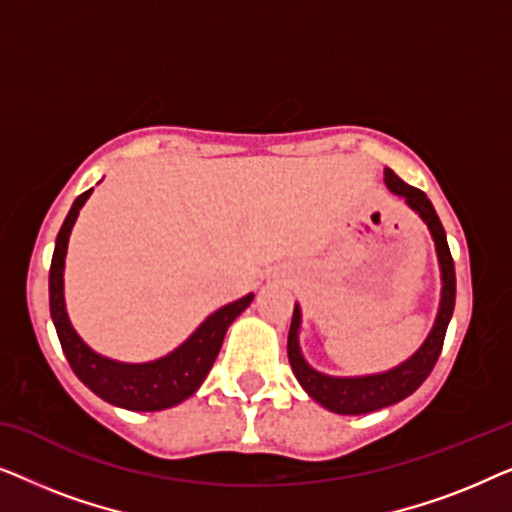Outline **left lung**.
Masks as SVG:
<instances>
[{
    "label": "left lung",
    "instance_id": "8db88e82",
    "mask_svg": "<svg viewBox=\"0 0 512 512\" xmlns=\"http://www.w3.org/2000/svg\"><path fill=\"white\" fill-rule=\"evenodd\" d=\"M384 181L396 195H403L405 202L422 216L426 226H429L433 242H436L440 272H443V298H440L438 319L433 324V331L417 354L401 366L389 370L382 375H366V377H328L310 368L300 354L298 347V326H300V310L298 305L293 307L289 342H286V352H289V363L296 373L300 387L310 394L319 405L326 410L338 412V415H366L387 405H394L403 398H408L412 391L422 387V382L431 375L436 366L440 352H443V342L454 312V298H457V277H454V261L447 247L445 228L440 223L436 209L431 200L426 198L424 191L405 184L401 177H396L391 170H384Z\"/></svg>",
    "mask_w": 512,
    "mask_h": 512
}]
</instances>
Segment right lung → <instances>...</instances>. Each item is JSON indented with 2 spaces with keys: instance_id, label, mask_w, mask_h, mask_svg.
<instances>
[{
  "instance_id": "right-lung-1",
  "label": "right lung",
  "mask_w": 512,
  "mask_h": 512,
  "mask_svg": "<svg viewBox=\"0 0 512 512\" xmlns=\"http://www.w3.org/2000/svg\"><path fill=\"white\" fill-rule=\"evenodd\" d=\"M90 193H93V188L81 193L74 200L72 209H69L67 219L58 233V240H55L51 272H48V303H51V317L55 331H58L62 352H65L74 375L107 403L135 412H156L172 408V405L186 401L188 396L198 391L202 380L212 370L216 356H219L228 326L233 324L237 314L247 310L254 296L249 293V296L221 307L184 345L174 349L172 354H167L165 359L151 363H118L95 354L76 335L72 324H69L65 298H62V270H65L67 240L76 216H79V209L88 200Z\"/></svg>"
}]
</instances>
